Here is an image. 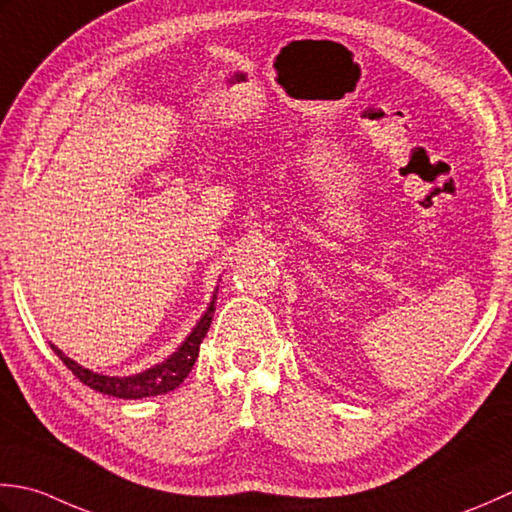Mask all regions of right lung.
I'll return each mask as SVG.
<instances>
[{
    "instance_id": "right-lung-1",
    "label": "right lung",
    "mask_w": 512,
    "mask_h": 512,
    "mask_svg": "<svg viewBox=\"0 0 512 512\" xmlns=\"http://www.w3.org/2000/svg\"><path fill=\"white\" fill-rule=\"evenodd\" d=\"M218 291V287H216ZM216 291L212 296L210 307L203 314V318L196 322V327L192 329L190 336L185 338V342L176 349L168 360H163L161 364H154L152 369L134 373V375H125V378H119V375H101L90 371L86 367H81L75 360H70L68 356L61 353L55 344H50V349L57 353L59 360L66 364V367L77 375V378L86 384V387L95 389L103 395H112V398H123V400H141V398H152V395H163L168 391H174L179 384L187 378V373L192 371L194 362L198 358V349H201V342L205 338L207 329L212 325L214 318V302H216Z\"/></svg>"
}]
</instances>
